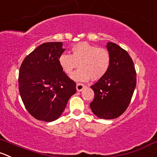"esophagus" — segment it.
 <instances>
[{"label": "esophagus", "instance_id": "1", "mask_svg": "<svg viewBox=\"0 0 157 157\" xmlns=\"http://www.w3.org/2000/svg\"><path fill=\"white\" fill-rule=\"evenodd\" d=\"M85 85L83 84V83H77V90L78 91V92H80V91H82L83 90V88L85 87Z\"/></svg>", "mask_w": 157, "mask_h": 157}]
</instances>
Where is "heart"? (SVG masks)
Listing matches in <instances>:
<instances>
[{"instance_id": "heart-1", "label": "heart", "mask_w": 157, "mask_h": 157, "mask_svg": "<svg viewBox=\"0 0 157 157\" xmlns=\"http://www.w3.org/2000/svg\"><path fill=\"white\" fill-rule=\"evenodd\" d=\"M59 64L63 72L71 75L75 81L99 80L103 78L109 71L111 57L105 48H98L86 42L78 43L72 47L71 54H63L59 57Z\"/></svg>"}]
</instances>
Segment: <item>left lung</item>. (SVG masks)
<instances>
[{
  "instance_id": "8db88e82",
  "label": "left lung",
  "mask_w": 157,
  "mask_h": 157,
  "mask_svg": "<svg viewBox=\"0 0 157 157\" xmlns=\"http://www.w3.org/2000/svg\"><path fill=\"white\" fill-rule=\"evenodd\" d=\"M106 48L111 62L106 75L90 86L94 99L90 104L92 112L100 119H115L128 107L136 84V73L128 53L109 42Z\"/></svg>"
}]
</instances>
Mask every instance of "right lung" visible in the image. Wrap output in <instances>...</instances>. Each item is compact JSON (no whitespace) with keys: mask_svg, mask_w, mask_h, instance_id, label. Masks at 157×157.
<instances>
[{"mask_svg":"<svg viewBox=\"0 0 157 157\" xmlns=\"http://www.w3.org/2000/svg\"><path fill=\"white\" fill-rule=\"evenodd\" d=\"M62 47V42L42 44L24 58L20 67V95L29 113L39 121L58 119L77 91L76 83L59 64L65 51Z\"/></svg>","mask_w":157,"mask_h":157,"instance_id":"1","label":"right lung"}]
</instances>
